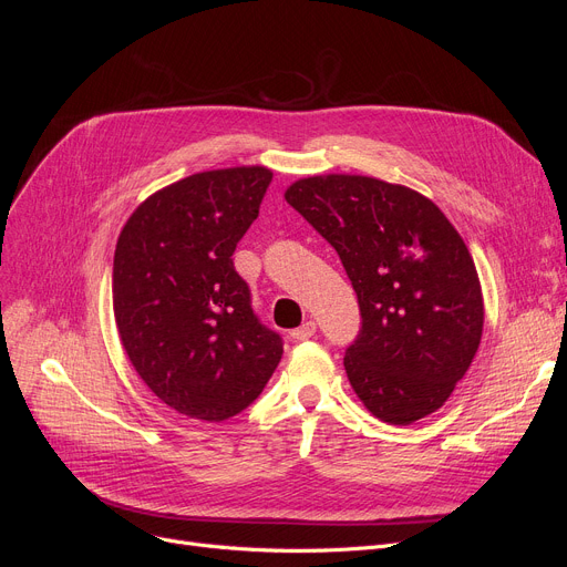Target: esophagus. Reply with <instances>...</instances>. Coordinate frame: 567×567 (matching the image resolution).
Wrapping results in <instances>:
<instances>
[{
    "label": "esophagus",
    "instance_id": "obj_1",
    "mask_svg": "<svg viewBox=\"0 0 567 567\" xmlns=\"http://www.w3.org/2000/svg\"><path fill=\"white\" fill-rule=\"evenodd\" d=\"M315 333H317V323H315V321H306L303 326H299V329H293V331H291V338L301 342V340L312 338Z\"/></svg>",
    "mask_w": 567,
    "mask_h": 567
}]
</instances>
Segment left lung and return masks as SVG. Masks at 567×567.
Segmentation results:
<instances>
[{
  "label": "left lung",
  "mask_w": 567,
  "mask_h": 567,
  "mask_svg": "<svg viewBox=\"0 0 567 567\" xmlns=\"http://www.w3.org/2000/svg\"><path fill=\"white\" fill-rule=\"evenodd\" d=\"M285 199L342 259L363 326L344 353L353 393L379 421L441 409L483 338V289L453 223L425 195L363 174H317Z\"/></svg>",
  "instance_id": "obj_1"
}]
</instances>
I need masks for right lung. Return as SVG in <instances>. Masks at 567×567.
Listing matches in <instances>:
<instances>
[{
	"mask_svg": "<svg viewBox=\"0 0 567 567\" xmlns=\"http://www.w3.org/2000/svg\"><path fill=\"white\" fill-rule=\"evenodd\" d=\"M271 178L261 165L190 174L148 195L116 238L118 338L152 393L188 419L241 413L282 359L231 261Z\"/></svg>",
	"mask_w": 567,
	"mask_h": 567,
	"instance_id": "obj_1",
	"label": "right lung"
}]
</instances>
